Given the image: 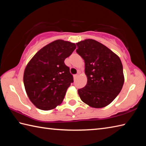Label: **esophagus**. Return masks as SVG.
Instances as JSON below:
<instances>
[{
  "mask_svg": "<svg viewBox=\"0 0 146 146\" xmlns=\"http://www.w3.org/2000/svg\"><path fill=\"white\" fill-rule=\"evenodd\" d=\"M78 74H76V75H73V78H74V80H76L77 77H78Z\"/></svg>",
  "mask_w": 146,
  "mask_h": 146,
  "instance_id": "1",
  "label": "esophagus"
}]
</instances>
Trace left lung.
Wrapping results in <instances>:
<instances>
[{
    "instance_id": "left-lung-1",
    "label": "left lung",
    "mask_w": 146,
    "mask_h": 146,
    "mask_svg": "<svg viewBox=\"0 0 146 146\" xmlns=\"http://www.w3.org/2000/svg\"><path fill=\"white\" fill-rule=\"evenodd\" d=\"M76 52L84 60L87 83L78 90L81 100L90 107L103 108L119 95L124 83L120 58L95 40L76 43Z\"/></svg>"
}]
</instances>
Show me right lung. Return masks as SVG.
Returning a JSON list of instances; mask_svg holds the SVG:
<instances>
[{
  "instance_id": "add662e5",
  "label": "right lung",
  "mask_w": 146,
  "mask_h": 146,
  "mask_svg": "<svg viewBox=\"0 0 146 146\" xmlns=\"http://www.w3.org/2000/svg\"><path fill=\"white\" fill-rule=\"evenodd\" d=\"M75 43L56 40L44 46L27 63L24 85L31 102L42 110L60 105L67 89L73 82L64 60L76 49Z\"/></svg>"
}]
</instances>
